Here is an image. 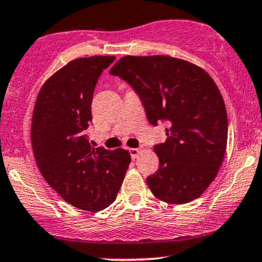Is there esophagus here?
Masks as SVG:
<instances>
[{"label":"esophagus","instance_id":"34e87169","mask_svg":"<svg viewBox=\"0 0 262 262\" xmlns=\"http://www.w3.org/2000/svg\"><path fill=\"white\" fill-rule=\"evenodd\" d=\"M142 149L140 148H130L129 149V153H130V157L133 158V159H136V158L139 155L140 153H142Z\"/></svg>","mask_w":262,"mask_h":262}]
</instances>
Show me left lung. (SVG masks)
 Returning <instances> with one entry per match:
<instances>
[{
	"instance_id": "1",
	"label": "left lung",
	"mask_w": 262,
	"mask_h": 262,
	"mask_svg": "<svg viewBox=\"0 0 262 262\" xmlns=\"http://www.w3.org/2000/svg\"><path fill=\"white\" fill-rule=\"evenodd\" d=\"M109 73L133 87L150 124L168 122L165 143L154 146L159 168L146 178L154 196L169 204L198 199L214 182L228 143V114L214 80L169 56H125Z\"/></svg>"
}]
</instances>
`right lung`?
<instances>
[{"label": "right lung", "instance_id": "1", "mask_svg": "<svg viewBox=\"0 0 262 262\" xmlns=\"http://www.w3.org/2000/svg\"><path fill=\"white\" fill-rule=\"evenodd\" d=\"M114 56L77 58L45 82L37 96L31 143L42 177L74 208L100 211L116 200L130 163L128 150L93 148L84 130L102 72Z\"/></svg>", "mask_w": 262, "mask_h": 262}]
</instances>
